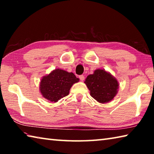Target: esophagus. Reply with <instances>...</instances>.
I'll use <instances>...</instances> for the list:
<instances>
[{
    "label": "esophagus",
    "instance_id": "1",
    "mask_svg": "<svg viewBox=\"0 0 154 154\" xmlns=\"http://www.w3.org/2000/svg\"><path fill=\"white\" fill-rule=\"evenodd\" d=\"M79 79H80V80H81V81H82V82H83V80H84V79H85V77H84V76H83V75H80V76H79Z\"/></svg>",
    "mask_w": 154,
    "mask_h": 154
}]
</instances>
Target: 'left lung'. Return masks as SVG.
Wrapping results in <instances>:
<instances>
[{
  "label": "left lung",
  "instance_id": "left-lung-1",
  "mask_svg": "<svg viewBox=\"0 0 154 154\" xmlns=\"http://www.w3.org/2000/svg\"><path fill=\"white\" fill-rule=\"evenodd\" d=\"M90 95L100 103H108L116 96L119 88L118 81L113 75L103 69H96L87 77L84 82Z\"/></svg>",
  "mask_w": 154,
  "mask_h": 154
}]
</instances>
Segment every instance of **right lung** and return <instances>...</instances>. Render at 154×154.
Here are the masks:
<instances>
[{"mask_svg":"<svg viewBox=\"0 0 154 154\" xmlns=\"http://www.w3.org/2000/svg\"><path fill=\"white\" fill-rule=\"evenodd\" d=\"M79 81L72 72L57 69L41 79L40 92L47 100L56 103L69 95L72 85Z\"/></svg>","mask_w":154,"mask_h":154,"instance_id":"1","label":"right lung"}]
</instances>
